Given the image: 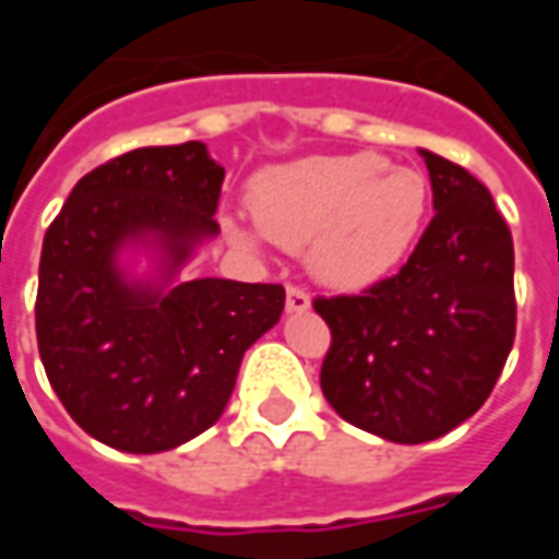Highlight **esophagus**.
<instances>
[{
	"instance_id": "34e87169",
	"label": "esophagus",
	"mask_w": 559,
	"mask_h": 559,
	"mask_svg": "<svg viewBox=\"0 0 559 559\" xmlns=\"http://www.w3.org/2000/svg\"><path fill=\"white\" fill-rule=\"evenodd\" d=\"M308 308H311V296H308V290L290 284V287H287V311H290V314H302Z\"/></svg>"
}]
</instances>
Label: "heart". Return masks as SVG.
Here are the masks:
<instances>
[{
    "instance_id": "obj_1",
    "label": "heart",
    "mask_w": 559,
    "mask_h": 559,
    "mask_svg": "<svg viewBox=\"0 0 559 559\" xmlns=\"http://www.w3.org/2000/svg\"><path fill=\"white\" fill-rule=\"evenodd\" d=\"M257 230L284 248L308 238V266L341 290L386 278L419 236L431 188L419 170L389 167L377 152L311 155L260 173L251 185ZM239 242L248 233L233 227Z\"/></svg>"
}]
</instances>
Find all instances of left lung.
<instances>
[{"mask_svg": "<svg viewBox=\"0 0 559 559\" xmlns=\"http://www.w3.org/2000/svg\"><path fill=\"white\" fill-rule=\"evenodd\" d=\"M433 218L407 263L356 296H317L332 332L320 389L341 419L428 443L479 411L515 344V248L491 191L421 152Z\"/></svg>", "mask_w": 559, "mask_h": 559, "instance_id": "obj_1", "label": "left lung"}]
</instances>
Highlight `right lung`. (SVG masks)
Segmentation results:
<instances>
[{
  "instance_id": "obj_1",
  "label": "right lung",
  "mask_w": 559,
  "mask_h": 559,
  "mask_svg": "<svg viewBox=\"0 0 559 559\" xmlns=\"http://www.w3.org/2000/svg\"><path fill=\"white\" fill-rule=\"evenodd\" d=\"M224 167L206 146H146L86 173L44 233L35 332L50 386L83 431L152 455L215 425L245 350L284 311L281 284H128L126 242L155 239L167 281L218 233Z\"/></svg>"
}]
</instances>
